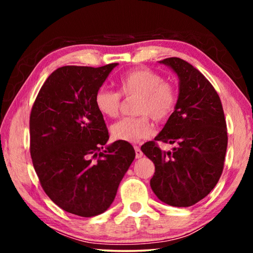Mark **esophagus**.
I'll use <instances>...</instances> for the list:
<instances>
[{
  "mask_svg": "<svg viewBox=\"0 0 253 253\" xmlns=\"http://www.w3.org/2000/svg\"><path fill=\"white\" fill-rule=\"evenodd\" d=\"M134 149H135V153H136V158H140L143 156V152L140 151V148H139V146H134Z\"/></svg>",
  "mask_w": 253,
  "mask_h": 253,
  "instance_id": "obj_1",
  "label": "esophagus"
}]
</instances>
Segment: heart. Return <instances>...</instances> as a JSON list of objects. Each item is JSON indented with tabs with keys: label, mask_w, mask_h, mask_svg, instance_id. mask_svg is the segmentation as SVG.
I'll use <instances>...</instances> for the list:
<instances>
[{
	"label": "heart",
	"mask_w": 253,
	"mask_h": 253,
	"mask_svg": "<svg viewBox=\"0 0 253 253\" xmlns=\"http://www.w3.org/2000/svg\"><path fill=\"white\" fill-rule=\"evenodd\" d=\"M119 92L99 88L93 97L96 109L107 118H114L119 114L122 96L137 97L134 113L137 116L125 117L110 127L114 139L136 143L148 138L153 128L151 117L155 123H165L176 109L178 101L177 85L164 80L161 74L149 68H137L124 74L118 80Z\"/></svg>",
	"instance_id": "1"
}]
</instances>
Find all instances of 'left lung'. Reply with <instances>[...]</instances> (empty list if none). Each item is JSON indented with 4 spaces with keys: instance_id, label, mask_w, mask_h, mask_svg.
Instances as JSON below:
<instances>
[{
    "instance_id": "1",
    "label": "left lung",
    "mask_w": 253,
    "mask_h": 253,
    "mask_svg": "<svg viewBox=\"0 0 253 253\" xmlns=\"http://www.w3.org/2000/svg\"><path fill=\"white\" fill-rule=\"evenodd\" d=\"M179 78L176 109L142 152L155 165L151 179L154 193L172 207L186 208L211 192L223 172L228 130L221 99L211 83L184 60H162ZM157 141L174 143L173 152H163Z\"/></svg>"
}]
</instances>
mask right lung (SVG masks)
I'll return each mask as SVG.
<instances>
[{"mask_svg":"<svg viewBox=\"0 0 253 253\" xmlns=\"http://www.w3.org/2000/svg\"><path fill=\"white\" fill-rule=\"evenodd\" d=\"M117 63L65 66L42 85L30 114V154L45 194L76 215L105 212L135 158L134 147L109 132L93 97Z\"/></svg>","mask_w":253,"mask_h":253,"instance_id":"obj_1","label":"right lung"}]
</instances>
